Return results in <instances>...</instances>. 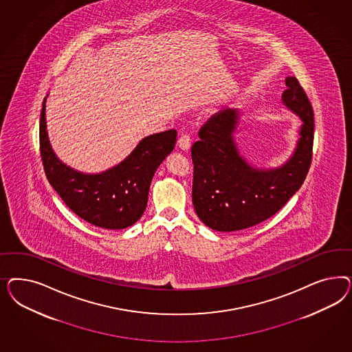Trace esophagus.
<instances>
[{"label": "esophagus", "mask_w": 352, "mask_h": 352, "mask_svg": "<svg viewBox=\"0 0 352 352\" xmlns=\"http://www.w3.org/2000/svg\"><path fill=\"white\" fill-rule=\"evenodd\" d=\"M178 144L183 151H187V149L191 147V135L190 134H182L181 138L178 140Z\"/></svg>", "instance_id": "obj_1"}]
</instances>
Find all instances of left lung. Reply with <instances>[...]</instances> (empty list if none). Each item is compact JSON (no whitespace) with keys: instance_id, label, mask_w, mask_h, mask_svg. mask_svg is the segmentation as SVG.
<instances>
[{"instance_id":"8db88e82","label":"left lung","mask_w":352,"mask_h":352,"mask_svg":"<svg viewBox=\"0 0 352 352\" xmlns=\"http://www.w3.org/2000/svg\"><path fill=\"white\" fill-rule=\"evenodd\" d=\"M283 103L302 120L293 156L276 169H256L239 153L234 134L239 112L227 108L204 124L191 148L192 203L203 223L231 232L276 214L307 177L314 146V111L296 77H287Z\"/></svg>"}]
</instances>
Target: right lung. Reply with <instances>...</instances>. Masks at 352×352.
Returning a JSON list of instances; mask_svg holds the SVG:
<instances>
[{
	"label": "right lung",
	"instance_id": "add662e5",
	"mask_svg": "<svg viewBox=\"0 0 352 352\" xmlns=\"http://www.w3.org/2000/svg\"><path fill=\"white\" fill-rule=\"evenodd\" d=\"M45 103L46 98L40 118V151L54 190L74 213L96 227L122 230L133 226L146 210L155 171L174 149L177 130L142 139L125 160L108 170L84 174L55 156L46 131Z\"/></svg>",
	"mask_w": 352,
	"mask_h": 352
}]
</instances>
